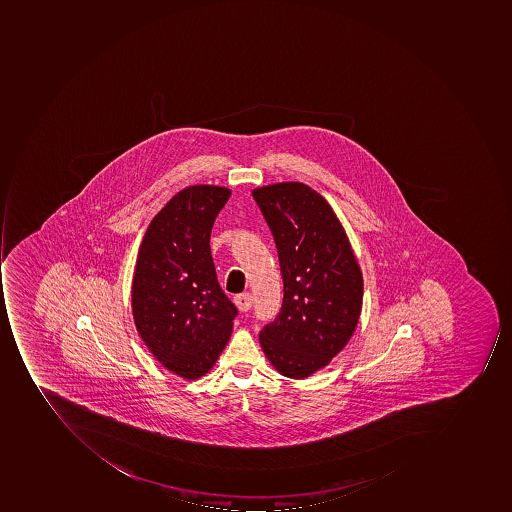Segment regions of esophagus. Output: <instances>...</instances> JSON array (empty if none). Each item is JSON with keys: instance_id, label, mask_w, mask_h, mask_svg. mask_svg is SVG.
Segmentation results:
<instances>
[{"instance_id": "34e87169", "label": "esophagus", "mask_w": 512, "mask_h": 512, "mask_svg": "<svg viewBox=\"0 0 512 512\" xmlns=\"http://www.w3.org/2000/svg\"><path fill=\"white\" fill-rule=\"evenodd\" d=\"M234 301L241 312H248L249 309L252 308L254 298H252V295L249 294V292H246V294H238L237 297L234 298Z\"/></svg>"}]
</instances>
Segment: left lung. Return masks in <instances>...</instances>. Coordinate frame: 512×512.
Wrapping results in <instances>:
<instances>
[{
    "label": "left lung",
    "mask_w": 512,
    "mask_h": 512,
    "mask_svg": "<svg viewBox=\"0 0 512 512\" xmlns=\"http://www.w3.org/2000/svg\"><path fill=\"white\" fill-rule=\"evenodd\" d=\"M271 229L283 277L280 314L260 345L284 377L306 378L331 363L354 334L363 277L328 201L303 183L254 189Z\"/></svg>",
    "instance_id": "8db88e82"
}]
</instances>
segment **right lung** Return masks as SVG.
<instances>
[{
	"label": "right lung",
	"mask_w": 512,
	"mask_h": 512,
	"mask_svg": "<svg viewBox=\"0 0 512 512\" xmlns=\"http://www.w3.org/2000/svg\"><path fill=\"white\" fill-rule=\"evenodd\" d=\"M231 191L191 186L167 201L149 224L132 283L135 326L164 368L195 380L228 343L235 304L217 281L212 226Z\"/></svg>",
	"instance_id": "add662e5"
}]
</instances>
